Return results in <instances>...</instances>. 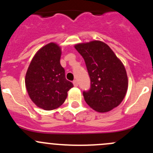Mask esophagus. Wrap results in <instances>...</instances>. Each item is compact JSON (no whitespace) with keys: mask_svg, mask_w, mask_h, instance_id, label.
<instances>
[{"mask_svg":"<svg viewBox=\"0 0 153 153\" xmlns=\"http://www.w3.org/2000/svg\"><path fill=\"white\" fill-rule=\"evenodd\" d=\"M73 85L75 86H78V81H76V80H75V81H73Z\"/></svg>","mask_w":153,"mask_h":153,"instance_id":"esophagus-1","label":"esophagus"}]
</instances>
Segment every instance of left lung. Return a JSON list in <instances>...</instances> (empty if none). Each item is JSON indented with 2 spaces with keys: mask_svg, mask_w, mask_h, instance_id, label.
Returning <instances> with one entry per match:
<instances>
[{
  "mask_svg": "<svg viewBox=\"0 0 153 153\" xmlns=\"http://www.w3.org/2000/svg\"><path fill=\"white\" fill-rule=\"evenodd\" d=\"M84 58L91 87L84 92L86 103L98 112L112 110L122 102L128 89L126 69L111 48L101 41L75 44Z\"/></svg>",
  "mask_w": 153,
  "mask_h": 153,
  "instance_id": "8db88e82",
  "label": "left lung"
}]
</instances>
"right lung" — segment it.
Instances as JSON below:
<instances>
[{
  "instance_id": "obj_1",
  "label": "right lung",
  "mask_w": 153,
  "mask_h": 153,
  "mask_svg": "<svg viewBox=\"0 0 153 153\" xmlns=\"http://www.w3.org/2000/svg\"><path fill=\"white\" fill-rule=\"evenodd\" d=\"M61 49L51 42L41 47L31 61L25 77V84L32 102L44 110H52L64 104L67 92L73 87L67 81L60 59Z\"/></svg>"
}]
</instances>
